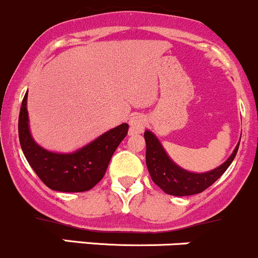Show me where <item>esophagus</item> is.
Wrapping results in <instances>:
<instances>
[{
	"label": "esophagus",
	"instance_id": "obj_1",
	"mask_svg": "<svg viewBox=\"0 0 258 258\" xmlns=\"http://www.w3.org/2000/svg\"><path fill=\"white\" fill-rule=\"evenodd\" d=\"M130 125V134H139L144 130L147 125V118L143 114H135L130 118L129 120Z\"/></svg>",
	"mask_w": 258,
	"mask_h": 258
}]
</instances>
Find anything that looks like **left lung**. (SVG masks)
Listing matches in <instances>:
<instances>
[{"label":"left lung","instance_id":"left-lung-1","mask_svg":"<svg viewBox=\"0 0 258 258\" xmlns=\"http://www.w3.org/2000/svg\"><path fill=\"white\" fill-rule=\"evenodd\" d=\"M144 139L147 143L145 162L153 182L168 195L179 196V197L197 195L211 187L229 167L232 160L236 157L239 145L238 143L231 157L223 164L211 172L198 174V173L187 172L174 164L164 152L159 140L149 130L144 133Z\"/></svg>","mask_w":258,"mask_h":258}]
</instances>
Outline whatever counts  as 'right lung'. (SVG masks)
<instances>
[{
	"label": "right lung",
	"mask_w": 258,
	"mask_h": 258,
	"mask_svg": "<svg viewBox=\"0 0 258 258\" xmlns=\"http://www.w3.org/2000/svg\"><path fill=\"white\" fill-rule=\"evenodd\" d=\"M27 94L19 116V138L27 162L50 189L58 192H85L101 180L109 162L128 134V124L104 133L86 147L71 154H57L39 147L29 129Z\"/></svg>",
	"instance_id": "obj_1"
}]
</instances>
